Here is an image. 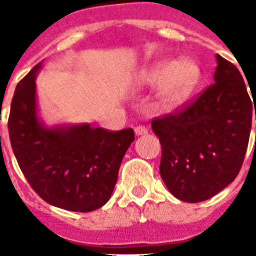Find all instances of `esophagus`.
I'll return each instance as SVG.
<instances>
[{
  "mask_svg": "<svg viewBox=\"0 0 256 256\" xmlns=\"http://www.w3.org/2000/svg\"><path fill=\"white\" fill-rule=\"evenodd\" d=\"M134 133L137 137L140 136H145V134H148V128H145V126H137V128H134Z\"/></svg>",
  "mask_w": 256,
  "mask_h": 256,
  "instance_id": "obj_1",
  "label": "esophagus"
}]
</instances>
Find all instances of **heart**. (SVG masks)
<instances>
[{
	"instance_id": "heart-1",
	"label": "heart",
	"mask_w": 256,
	"mask_h": 256,
	"mask_svg": "<svg viewBox=\"0 0 256 256\" xmlns=\"http://www.w3.org/2000/svg\"><path fill=\"white\" fill-rule=\"evenodd\" d=\"M202 76V68L193 58H162L140 70L136 80L140 84H158L156 104L172 111L184 106L194 94Z\"/></svg>"
}]
</instances>
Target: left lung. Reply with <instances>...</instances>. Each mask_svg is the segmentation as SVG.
Instances as JSON below:
<instances>
[{"mask_svg":"<svg viewBox=\"0 0 256 256\" xmlns=\"http://www.w3.org/2000/svg\"><path fill=\"white\" fill-rule=\"evenodd\" d=\"M214 82L192 106L152 122L160 177L176 198L198 203L234 181L247 152L255 102L240 71L215 54ZM252 94V93H251Z\"/></svg>","mask_w":256,"mask_h":256,"instance_id":"8db88e82","label":"left lung"}]
</instances>
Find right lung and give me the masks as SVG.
<instances>
[{
    "label": "right lung",
    "instance_id": "add662e5",
    "mask_svg": "<svg viewBox=\"0 0 256 256\" xmlns=\"http://www.w3.org/2000/svg\"><path fill=\"white\" fill-rule=\"evenodd\" d=\"M38 63L20 80L10 104V145L27 181L46 203L89 212L110 200L133 128L108 132L89 123L49 126L40 115Z\"/></svg>",
    "mask_w": 256,
    "mask_h": 256
}]
</instances>
